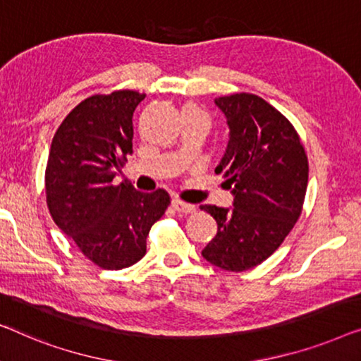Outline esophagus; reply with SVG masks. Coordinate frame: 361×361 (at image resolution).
Returning a JSON list of instances; mask_svg holds the SVG:
<instances>
[{"instance_id": "34e87169", "label": "esophagus", "mask_w": 361, "mask_h": 361, "mask_svg": "<svg viewBox=\"0 0 361 361\" xmlns=\"http://www.w3.org/2000/svg\"><path fill=\"white\" fill-rule=\"evenodd\" d=\"M171 206H173L175 211L183 212V214H190V212H195L196 207L192 204H188V202L181 201V200H173L171 201Z\"/></svg>"}]
</instances>
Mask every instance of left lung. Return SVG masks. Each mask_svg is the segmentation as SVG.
Returning a JSON list of instances; mask_svg holds the SVG:
<instances>
[{
	"instance_id": "1",
	"label": "left lung",
	"mask_w": 361,
	"mask_h": 361,
	"mask_svg": "<svg viewBox=\"0 0 361 361\" xmlns=\"http://www.w3.org/2000/svg\"><path fill=\"white\" fill-rule=\"evenodd\" d=\"M229 142L216 173L232 190L233 207L201 206L217 222L202 250L211 265L245 271L265 262L296 224L307 188V155L296 129L257 94L216 98Z\"/></svg>"
}]
</instances>
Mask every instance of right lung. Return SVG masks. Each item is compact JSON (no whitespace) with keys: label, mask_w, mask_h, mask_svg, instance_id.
<instances>
[{"label":"right lung","mask_w":361,"mask_h":361,"mask_svg":"<svg viewBox=\"0 0 361 361\" xmlns=\"http://www.w3.org/2000/svg\"><path fill=\"white\" fill-rule=\"evenodd\" d=\"M144 93L94 94L70 111L54 135L45 195L59 229L104 270H121L145 255L150 227L165 214V190L137 191L113 180L132 154V116Z\"/></svg>","instance_id":"1"}]
</instances>
